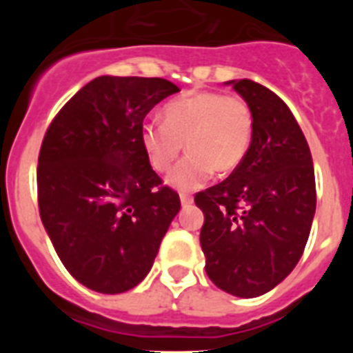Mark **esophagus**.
<instances>
[{"instance_id": "34e87169", "label": "esophagus", "mask_w": 353, "mask_h": 353, "mask_svg": "<svg viewBox=\"0 0 353 353\" xmlns=\"http://www.w3.org/2000/svg\"><path fill=\"white\" fill-rule=\"evenodd\" d=\"M180 201H182L183 207H189V205L192 203V196L191 194H185V192H182V194H180Z\"/></svg>"}]
</instances>
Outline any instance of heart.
<instances>
[{
    "label": "heart",
    "mask_w": 353,
    "mask_h": 353,
    "mask_svg": "<svg viewBox=\"0 0 353 353\" xmlns=\"http://www.w3.org/2000/svg\"><path fill=\"white\" fill-rule=\"evenodd\" d=\"M254 118L248 102L219 92H192L164 105V121L150 118L141 125V145L150 166L162 173L182 152L170 183L180 191L203 185L214 170L232 173L240 166L252 139Z\"/></svg>",
    "instance_id": "b5f03b06"
}]
</instances>
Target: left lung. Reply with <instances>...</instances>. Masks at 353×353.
I'll return each instance as SVG.
<instances>
[{"mask_svg": "<svg viewBox=\"0 0 353 353\" xmlns=\"http://www.w3.org/2000/svg\"><path fill=\"white\" fill-rule=\"evenodd\" d=\"M254 118L233 173L194 196L210 281L235 297L263 295L301 260L316 210L313 159L288 105L263 84L230 81Z\"/></svg>", "mask_w": 353, "mask_h": 353, "instance_id": "left-lung-1", "label": "left lung"}]
</instances>
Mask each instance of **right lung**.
Wrapping results in <instances>:
<instances>
[{
	"label": "right lung",
	"mask_w": 353,
	"mask_h": 353,
	"mask_svg": "<svg viewBox=\"0 0 353 353\" xmlns=\"http://www.w3.org/2000/svg\"><path fill=\"white\" fill-rule=\"evenodd\" d=\"M176 92L161 77L101 76L46 130L37 168L40 219L65 269L93 292L139 285L179 214V194L141 145L150 109Z\"/></svg>",
	"instance_id": "right-lung-1"
}]
</instances>
